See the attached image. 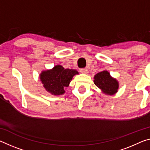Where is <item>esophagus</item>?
I'll return each instance as SVG.
<instances>
[{
  "instance_id": "esophagus-1",
  "label": "esophagus",
  "mask_w": 150,
  "mask_h": 150,
  "mask_svg": "<svg viewBox=\"0 0 150 150\" xmlns=\"http://www.w3.org/2000/svg\"><path fill=\"white\" fill-rule=\"evenodd\" d=\"M80 72L82 73H84V74H87V73H88L87 69H85V68H84V69H81Z\"/></svg>"
}]
</instances>
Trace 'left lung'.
<instances>
[{
	"instance_id": "obj_1",
	"label": "left lung",
	"mask_w": 150,
	"mask_h": 150,
	"mask_svg": "<svg viewBox=\"0 0 150 150\" xmlns=\"http://www.w3.org/2000/svg\"><path fill=\"white\" fill-rule=\"evenodd\" d=\"M94 83L103 93L107 95H114L119 88L118 81L107 71H103L94 76Z\"/></svg>"
}]
</instances>
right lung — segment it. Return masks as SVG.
<instances>
[{"instance_id": "1", "label": "right lung", "mask_w": 150, "mask_h": 150, "mask_svg": "<svg viewBox=\"0 0 150 150\" xmlns=\"http://www.w3.org/2000/svg\"><path fill=\"white\" fill-rule=\"evenodd\" d=\"M79 72L75 69H65L62 65H57L52 69L42 71L40 79L45 91L52 95H62L65 93V87L69 83Z\"/></svg>"}]
</instances>
